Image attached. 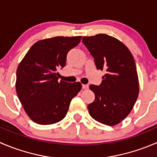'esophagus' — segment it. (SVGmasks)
Returning <instances> with one entry per match:
<instances>
[{
	"label": "esophagus",
	"instance_id": "obj_1",
	"mask_svg": "<svg viewBox=\"0 0 157 157\" xmlns=\"http://www.w3.org/2000/svg\"><path fill=\"white\" fill-rule=\"evenodd\" d=\"M82 86H83V89H84V90H86V89L89 88L88 84H83L82 85Z\"/></svg>",
	"mask_w": 157,
	"mask_h": 157
}]
</instances>
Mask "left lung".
Returning a JSON list of instances; mask_svg holds the SVG:
<instances>
[{
  "label": "left lung",
  "mask_w": 157,
  "mask_h": 157,
  "mask_svg": "<svg viewBox=\"0 0 157 157\" xmlns=\"http://www.w3.org/2000/svg\"><path fill=\"white\" fill-rule=\"evenodd\" d=\"M82 42L96 68L105 71L99 86H90L95 99L88 105L89 113L102 124L116 125L129 115L139 94L134 57L124 43L109 35L84 36Z\"/></svg>",
  "instance_id": "left-lung-1"
}]
</instances>
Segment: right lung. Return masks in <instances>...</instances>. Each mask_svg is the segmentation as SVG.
<instances>
[{"label":"right lung","instance_id":"1","mask_svg":"<svg viewBox=\"0 0 157 157\" xmlns=\"http://www.w3.org/2000/svg\"><path fill=\"white\" fill-rule=\"evenodd\" d=\"M82 36H56L33 44L19 64L16 90L30 119L52 124L67 115L71 101L80 91V82L58 81V69L66 64L67 54Z\"/></svg>","mask_w":157,"mask_h":157}]
</instances>
